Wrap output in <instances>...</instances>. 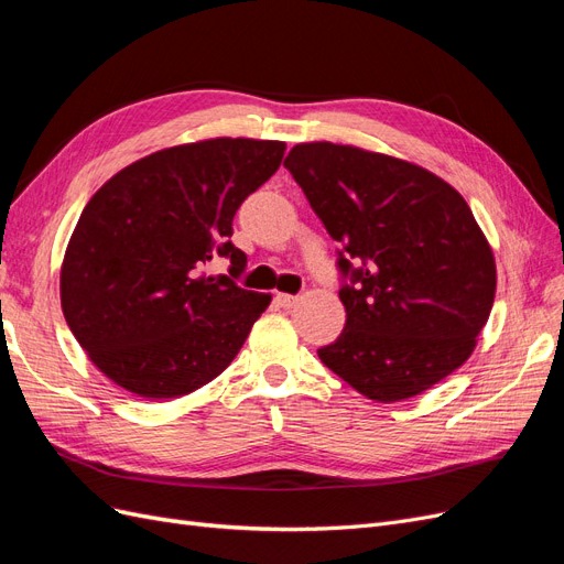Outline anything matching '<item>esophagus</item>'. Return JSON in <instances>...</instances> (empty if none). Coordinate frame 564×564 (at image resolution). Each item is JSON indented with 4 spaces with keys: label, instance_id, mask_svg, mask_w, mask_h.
<instances>
[{
    "label": "esophagus",
    "instance_id": "esophagus-1",
    "mask_svg": "<svg viewBox=\"0 0 564 564\" xmlns=\"http://www.w3.org/2000/svg\"><path fill=\"white\" fill-rule=\"evenodd\" d=\"M274 300H276V304L283 306V308H290V306L297 304V297H295V295H288V293H276Z\"/></svg>",
    "mask_w": 564,
    "mask_h": 564
}]
</instances>
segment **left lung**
I'll return each instance as SVG.
<instances>
[{
    "label": "left lung",
    "instance_id": "8db88e82",
    "mask_svg": "<svg viewBox=\"0 0 564 564\" xmlns=\"http://www.w3.org/2000/svg\"><path fill=\"white\" fill-rule=\"evenodd\" d=\"M283 166L341 246L347 323L318 358L375 403L408 401L474 354L497 264L464 196L405 159L300 142ZM351 261H360L354 270Z\"/></svg>",
    "mask_w": 564,
    "mask_h": 564
}]
</instances>
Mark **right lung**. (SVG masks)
<instances>
[{
  "label": "right lung",
  "instance_id": "add662e5",
  "mask_svg": "<svg viewBox=\"0 0 564 564\" xmlns=\"http://www.w3.org/2000/svg\"><path fill=\"white\" fill-rule=\"evenodd\" d=\"M285 142L210 138L133 161L90 196L61 267V306L88 360L148 401L202 389L229 368L271 302L208 274L246 267L231 220L281 166Z\"/></svg>",
  "mask_w": 564,
  "mask_h": 564
}]
</instances>
